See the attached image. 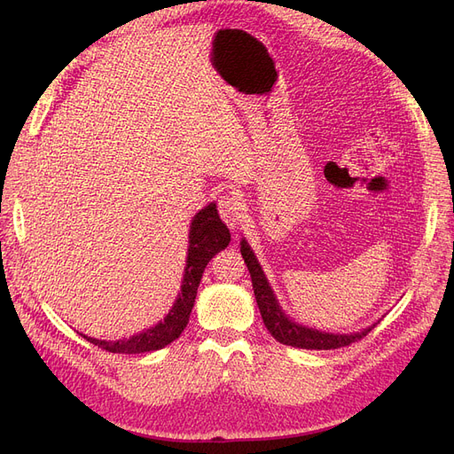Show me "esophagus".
<instances>
[{"label":"esophagus","mask_w":454,"mask_h":454,"mask_svg":"<svg viewBox=\"0 0 454 454\" xmlns=\"http://www.w3.org/2000/svg\"><path fill=\"white\" fill-rule=\"evenodd\" d=\"M217 210L219 215H222L223 222L231 227L235 229L240 223V217H242V202L235 193H227L222 199L217 200Z\"/></svg>","instance_id":"esophagus-1"}]
</instances>
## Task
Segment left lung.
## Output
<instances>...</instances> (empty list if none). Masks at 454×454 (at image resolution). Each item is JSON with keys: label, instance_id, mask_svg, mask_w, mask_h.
<instances>
[{"label": "left lung", "instance_id": "1", "mask_svg": "<svg viewBox=\"0 0 454 454\" xmlns=\"http://www.w3.org/2000/svg\"><path fill=\"white\" fill-rule=\"evenodd\" d=\"M240 254L244 257L246 267H248V270H250L261 318H263L269 333L278 342H282V345L295 347V348H307V350H332V348L348 347V345H352V342L364 339L371 332V327H373L371 325V327L364 329V332L350 333V335H335V333H324V332H318V329L295 324L282 312L278 301H277V297H274L270 286L265 278L263 270H261L257 259L246 240L240 242Z\"/></svg>", "mask_w": 454, "mask_h": 454}]
</instances>
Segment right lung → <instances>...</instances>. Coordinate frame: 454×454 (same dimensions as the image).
Segmentation results:
<instances>
[{
	"label": "right lung",
	"mask_w": 454,
	"mask_h": 454,
	"mask_svg": "<svg viewBox=\"0 0 454 454\" xmlns=\"http://www.w3.org/2000/svg\"><path fill=\"white\" fill-rule=\"evenodd\" d=\"M231 242V232L227 225L219 219L215 204H208L204 210H200L189 229V250L185 261V274L182 282L180 295H177L174 307L167 314V318L159 322L157 325L145 329V332L132 335L130 339L121 340H100L83 335L89 342L96 345L102 350L114 352V354H140V352H153L170 345L172 340L182 335L185 329L191 310L195 305V297L199 284L202 278V272L210 259L225 250Z\"/></svg>",
	"instance_id": "right-lung-1"
}]
</instances>
